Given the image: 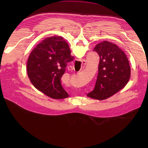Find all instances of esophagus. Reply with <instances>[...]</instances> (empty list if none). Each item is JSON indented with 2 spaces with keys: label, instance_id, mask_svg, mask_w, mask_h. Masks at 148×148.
<instances>
[{
  "label": "esophagus",
  "instance_id": "esophagus-1",
  "mask_svg": "<svg viewBox=\"0 0 148 148\" xmlns=\"http://www.w3.org/2000/svg\"><path fill=\"white\" fill-rule=\"evenodd\" d=\"M83 64H86V61H83Z\"/></svg>",
  "mask_w": 148,
  "mask_h": 148
}]
</instances>
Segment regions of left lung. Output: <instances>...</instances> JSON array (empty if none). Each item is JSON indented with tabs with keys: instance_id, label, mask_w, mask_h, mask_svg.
<instances>
[{
	"instance_id": "1",
	"label": "left lung",
	"mask_w": 148,
	"mask_h": 148,
	"mask_svg": "<svg viewBox=\"0 0 148 148\" xmlns=\"http://www.w3.org/2000/svg\"><path fill=\"white\" fill-rule=\"evenodd\" d=\"M93 51L100 57L99 72L93 90L87 94L91 98L104 100L125 86L130 77V67L125 53L114 44L103 41Z\"/></svg>"
}]
</instances>
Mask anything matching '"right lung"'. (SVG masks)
I'll return each mask as SVG.
<instances>
[{"label":"right lung","mask_w":148,"mask_h":148,"mask_svg":"<svg viewBox=\"0 0 148 148\" xmlns=\"http://www.w3.org/2000/svg\"><path fill=\"white\" fill-rule=\"evenodd\" d=\"M67 42L60 36L47 37L34 48L28 59V76L37 89L52 99L67 98L61 84L67 63L73 60Z\"/></svg>","instance_id":"right-lung-1"}]
</instances>
